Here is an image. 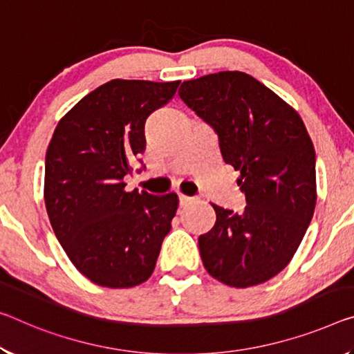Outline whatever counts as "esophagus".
<instances>
[{"label":"esophagus","instance_id":"1","mask_svg":"<svg viewBox=\"0 0 354 354\" xmlns=\"http://www.w3.org/2000/svg\"><path fill=\"white\" fill-rule=\"evenodd\" d=\"M194 198L187 197V195H179V206H187L189 203H192Z\"/></svg>","mask_w":354,"mask_h":354}]
</instances>
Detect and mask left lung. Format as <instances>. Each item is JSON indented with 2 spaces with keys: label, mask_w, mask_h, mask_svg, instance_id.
<instances>
[{
  "label": "left lung",
  "mask_w": 354,
  "mask_h": 354,
  "mask_svg": "<svg viewBox=\"0 0 354 354\" xmlns=\"http://www.w3.org/2000/svg\"><path fill=\"white\" fill-rule=\"evenodd\" d=\"M178 94L214 129L248 203L239 214L211 203L216 223L198 238L203 266L228 287L266 282L291 261L315 211V148L304 121L239 71L183 82Z\"/></svg>",
  "instance_id": "left-lung-1"
}]
</instances>
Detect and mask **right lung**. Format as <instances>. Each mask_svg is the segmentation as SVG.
<instances>
[{
  "label": "right lung",
  "mask_w": 354,
  "mask_h": 354,
  "mask_svg": "<svg viewBox=\"0 0 354 354\" xmlns=\"http://www.w3.org/2000/svg\"><path fill=\"white\" fill-rule=\"evenodd\" d=\"M179 83L106 82L61 118L48 143L50 223L72 265L100 287L147 282L171 228L178 195L127 192L122 178L145 151L147 118L173 99Z\"/></svg>",
  "instance_id": "1"
}]
</instances>
